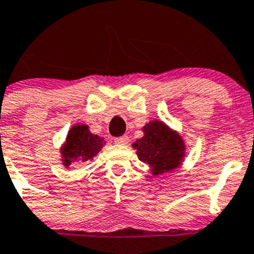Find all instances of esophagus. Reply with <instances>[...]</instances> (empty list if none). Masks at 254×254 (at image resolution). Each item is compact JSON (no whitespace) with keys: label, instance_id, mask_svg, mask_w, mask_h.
I'll list each match as a JSON object with an SVG mask.
<instances>
[{"label":"esophagus","instance_id":"esophagus-1","mask_svg":"<svg viewBox=\"0 0 254 254\" xmlns=\"http://www.w3.org/2000/svg\"><path fill=\"white\" fill-rule=\"evenodd\" d=\"M114 142H116V143H118V144H127V143H129V137H127V135L121 136V137L114 138Z\"/></svg>","mask_w":254,"mask_h":254}]
</instances>
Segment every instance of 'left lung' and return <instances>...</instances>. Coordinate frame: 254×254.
Here are the masks:
<instances>
[{
  "instance_id": "1",
  "label": "left lung",
  "mask_w": 254,
  "mask_h": 254,
  "mask_svg": "<svg viewBox=\"0 0 254 254\" xmlns=\"http://www.w3.org/2000/svg\"><path fill=\"white\" fill-rule=\"evenodd\" d=\"M144 136L132 144L137 149V157L148 164L153 176L168 174L182 163L185 157V142L176 131L163 122H149L143 127Z\"/></svg>"
}]
</instances>
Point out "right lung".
<instances>
[{
	"instance_id": "right-lung-1",
	"label": "right lung",
	"mask_w": 254,
	"mask_h": 254,
	"mask_svg": "<svg viewBox=\"0 0 254 254\" xmlns=\"http://www.w3.org/2000/svg\"><path fill=\"white\" fill-rule=\"evenodd\" d=\"M104 138L89 131L86 125H74L67 133L65 144L61 148L64 165L69 166L72 161L84 163L91 160L100 152Z\"/></svg>"
}]
</instances>
